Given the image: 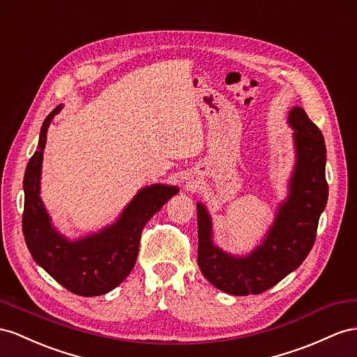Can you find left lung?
<instances>
[{
	"instance_id": "obj_1",
	"label": "left lung",
	"mask_w": 357,
	"mask_h": 357,
	"mask_svg": "<svg viewBox=\"0 0 357 357\" xmlns=\"http://www.w3.org/2000/svg\"><path fill=\"white\" fill-rule=\"evenodd\" d=\"M288 123L294 130L296 146L289 195L279 205L261 245L248 257L218 249L213 243L211 217L197 204V264L206 280L227 294L249 296L270 289L306 259L315 243L328 196L324 137L301 107L291 109Z\"/></svg>"
}]
</instances>
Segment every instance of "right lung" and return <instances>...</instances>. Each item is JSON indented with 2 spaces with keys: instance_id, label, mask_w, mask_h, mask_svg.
<instances>
[{
  "instance_id": "1",
  "label": "right lung",
  "mask_w": 357,
  "mask_h": 357,
  "mask_svg": "<svg viewBox=\"0 0 357 357\" xmlns=\"http://www.w3.org/2000/svg\"><path fill=\"white\" fill-rule=\"evenodd\" d=\"M63 105L52 109L40 130L39 146L24 175L22 232L36 264L77 296H102L114 289L131 273L139 255L143 227L178 187L153 184L142 188L112 226L70 241L52 226L40 199V173L47 132Z\"/></svg>"
}]
</instances>
